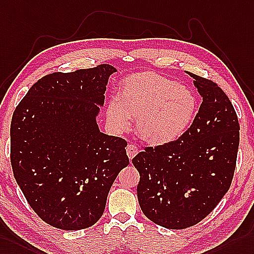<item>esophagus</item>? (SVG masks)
Returning <instances> with one entry per match:
<instances>
[{
	"instance_id": "obj_1",
	"label": "esophagus",
	"mask_w": 254,
	"mask_h": 254,
	"mask_svg": "<svg viewBox=\"0 0 254 254\" xmlns=\"http://www.w3.org/2000/svg\"><path fill=\"white\" fill-rule=\"evenodd\" d=\"M126 152H127L128 157L130 158V159H132L138 154V146L135 145V144H133V143L128 144L127 147H126Z\"/></svg>"
}]
</instances>
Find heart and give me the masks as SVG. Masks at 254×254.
<instances>
[{
    "mask_svg": "<svg viewBox=\"0 0 254 254\" xmlns=\"http://www.w3.org/2000/svg\"><path fill=\"white\" fill-rule=\"evenodd\" d=\"M193 94L157 73L142 72L127 76L120 85L116 100L107 109L108 121L116 130H126L130 119L137 131L152 144L178 139L194 114Z\"/></svg>",
    "mask_w": 254,
    "mask_h": 254,
    "instance_id": "1",
    "label": "heart"
}]
</instances>
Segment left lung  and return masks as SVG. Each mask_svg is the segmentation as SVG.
<instances>
[{
    "label": "left lung",
    "instance_id": "left-lung-1",
    "mask_svg": "<svg viewBox=\"0 0 254 254\" xmlns=\"http://www.w3.org/2000/svg\"><path fill=\"white\" fill-rule=\"evenodd\" d=\"M189 75L202 97L191 125L175 141L143 146L132 158L142 212L170 230L199 223L223 198L239 145L238 117L225 92L211 79Z\"/></svg>",
    "mask_w": 254,
    "mask_h": 254
}]
</instances>
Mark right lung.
Listing matches in <instances>:
<instances>
[{
    "label": "right lung",
    "mask_w": 254,
    "mask_h": 254,
    "mask_svg": "<svg viewBox=\"0 0 254 254\" xmlns=\"http://www.w3.org/2000/svg\"><path fill=\"white\" fill-rule=\"evenodd\" d=\"M111 64L54 72L29 89L10 123L14 177L34 212L64 231L101 218L119 172L129 164L127 141L99 130Z\"/></svg>",
    "instance_id": "add662e5"
}]
</instances>
